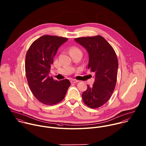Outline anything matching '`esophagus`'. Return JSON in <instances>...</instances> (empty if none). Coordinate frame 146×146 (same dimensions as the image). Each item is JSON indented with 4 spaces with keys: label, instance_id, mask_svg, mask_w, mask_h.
Returning <instances> with one entry per match:
<instances>
[{
    "label": "esophagus",
    "instance_id": "34e87169",
    "mask_svg": "<svg viewBox=\"0 0 146 146\" xmlns=\"http://www.w3.org/2000/svg\"><path fill=\"white\" fill-rule=\"evenodd\" d=\"M71 82L72 83H77V82H78L79 81H78V80H74V79H72V80H71Z\"/></svg>",
    "mask_w": 146,
    "mask_h": 146
}]
</instances>
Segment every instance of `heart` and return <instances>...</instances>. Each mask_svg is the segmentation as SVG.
<instances>
[{
	"label": "heart",
	"mask_w": 146,
	"mask_h": 146,
	"mask_svg": "<svg viewBox=\"0 0 146 146\" xmlns=\"http://www.w3.org/2000/svg\"><path fill=\"white\" fill-rule=\"evenodd\" d=\"M69 53L70 54V55H73V54H78V53H81L82 54V52L80 50V49H79L78 48L76 47V46H72L69 49Z\"/></svg>",
	"instance_id": "1"
}]
</instances>
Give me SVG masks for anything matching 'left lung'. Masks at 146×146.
<instances>
[{"instance_id": "obj_1", "label": "left lung", "mask_w": 146, "mask_h": 146, "mask_svg": "<svg viewBox=\"0 0 146 146\" xmlns=\"http://www.w3.org/2000/svg\"><path fill=\"white\" fill-rule=\"evenodd\" d=\"M74 41L87 50L88 69L95 73L93 86L88 85L82 94L83 101L90 108H98L109 101L115 89L118 68L116 53L101 36L76 38Z\"/></svg>"}]
</instances>
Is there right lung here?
<instances>
[{
  "instance_id": "add662e5",
  "label": "right lung",
  "mask_w": 146,
  "mask_h": 146,
  "mask_svg": "<svg viewBox=\"0 0 146 146\" xmlns=\"http://www.w3.org/2000/svg\"><path fill=\"white\" fill-rule=\"evenodd\" d=\"M67 38L44 35L35 40L25 57V69L29 88L41 102L52 105L61 102L70 86L69 80L54 81L50 77V65L59 47Z\"/></svg>"
}]
</instances>
